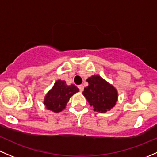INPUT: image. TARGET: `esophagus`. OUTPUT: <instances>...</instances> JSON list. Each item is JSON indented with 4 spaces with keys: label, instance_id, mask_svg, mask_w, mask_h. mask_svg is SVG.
<instances>
[{
    "label": "esophagus",
    "instance_id": "esophagus-1",
    "mask_svg": "<svg viewBox=\"0 0 157 157\" xmlns=\"http://www.w3.org/2000/svg\"><path fill=\"white\" fill-rule=\"evenodd\" d=\"M78 88H79V90H80V92H83V85H80L78 86Z\"/></svg>",
    "mask_w": 157,
    "mask_h": 157
}]
</instances>
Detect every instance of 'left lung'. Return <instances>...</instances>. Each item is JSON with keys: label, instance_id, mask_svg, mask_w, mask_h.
<instances>
[{"label": "left lung", "instance_id": "1", "mask_svg": "<svg viewBox=\"0 0 157 157\" xmlns=\"http://www.w3.org/2000/svg\"><path fill=\"white\" fill-rule=\"evenodd\" d=\"M89 86L84 88L83 95L94 110L105 113L115 106L118 98L116 89L99 75H93L86 80Z\"/></svg>", "mask_w": 157, "mask_h": 157}]
</instances>
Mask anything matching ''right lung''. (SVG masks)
I'll return each instance as SVG.
<instances>
[{"mask_svg": "<svg viewBox=\"0 0 157 157\" xmlns=\"http://www.w3.org/2000/svg\"><path fill=\"white\" fill-rule=\"evenodd\" d=\"M77 92H79V89L74 84L67 86L65 80H59L47 92L44 104L47 109L59 113L65 108L69 98Z\"/></svg>", "mask_w": 157, "mask_h": 157, "instance_id": "obj_1", "label": "right lung"}]
</instances>
